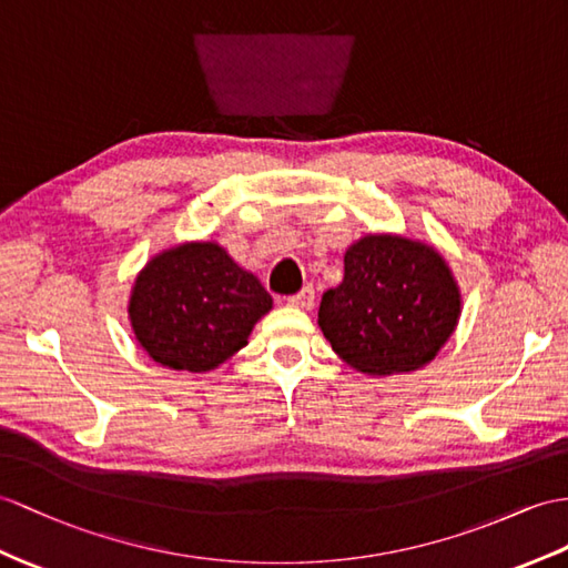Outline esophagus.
Wrapping results in <instances>:
<instances>
[{
	"label": "esophagus",
	"instance_id": "esophagus-1",
	"mask_svg": "<svg viewBox=\"0 0 568 568\" xmlns=\"http://www.w3.org/2000/svg\"><path fill=\"white\" fill-rule=\"evenodd\" d=\"M288 306L301 308V311H311L315 306V288L313 286H303L296 296L288 298Z\"/></svg>",
	"mask_w": 568,
	"mask_h": 568
}]
</instances>
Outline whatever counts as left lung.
I'll return each instance as SVG.
<instances>
[{"instance_id":"8db88e82","label":"left lung","mask_w":568,"mask_h":568,"mask_svg":"<svg viewBox=\"0 0 568 568\" xmlns=\"http://www.w3.org/2000/svg\"><path fill=\"white\" fill-rule=\"evenodd\" d=\"M463 315L460 284L438 247L405 233H364L344 253V282L317 327L344 364L371 378L428 366Z\"/></svg>"}]
</instances>
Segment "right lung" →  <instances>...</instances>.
Masks as SVG:
<instances>
[{
    "label": "right lung",
    "instance_id": "right-lung-1",
    "mask_svg": "<svg viewBox=\"0 0 568 568\" xmlns=\"http://www.w3.org/2000/svg\"><path fill=\"white\" fill-rule=\"evenodd\" d=\"M272 296L216 241L163 247L136 272L128 298L134 339L171 371L210 373L241 352Z\"/></svg>",
    "mask_w": 568,
    "mask_h": 568
}]
</instances>
